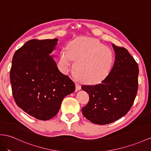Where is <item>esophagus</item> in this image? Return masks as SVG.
<instances>
[{
	"label": "esophagus",
	"mask_w": 151,
	"mask_h": 151,
	"mask_svg": "<svg viewBox=\"0 0 151 151\" xmlns=\"http://www.w3.org/2000/svg\"><path fill=\"white\" fill-rule=\"evenodd\" d=\"M81 89V85L78 83H76V90L80 91Z\"/></svg>",
	"instance_id": "esophagus-1"
}]
</instances>
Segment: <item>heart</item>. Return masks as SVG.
I'll use <instances>...</instances> for the list:
<instances>
[{
  "instance_id": "obj_1",
  "label": "heart",
  "mask_w": 151,
  "mask_h": 151,
  "mask_svg": "<svg viewBox=\"0 0 151 151\" xmlns=\"http://www.w3.org/2000/svg\"><path fill=\"white\" fill-rule=\"evenodd\" d=\"M72 60H76L75 73L79 79L87 83H96L109 74L114 62L111 50L94 38L81 37L68 45L67 50L59 54V66L65 74L71 71Z\"/></svg>"
}]
</instances>
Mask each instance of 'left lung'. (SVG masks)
<instances>
[{
    "label": "left lung",
    "mask_w": 151,
    "mask_h": 151,
    "mask_svg": "<svg viewBox=\"0 0 151 151\" xmlns=\"http://www.w3.org/2000/svg\"><path fill=\"white\" fill-rule=\"evenodd\" d=\"M115 62L110 73L96 86H82L89 101L82 111L91 122L105 125L125 115L132 106L138 91V66L127 50L112 45Z\"/></svg>",
    "instance_id": "left-lung-1"
}]
</instances>
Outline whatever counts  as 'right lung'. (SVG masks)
<instances>
[{"label":"right lung","mask_w":151,"mask_h":151,"mask_svg":"<svg viewBox=\"0 0 151 151\" xmlns=\"http://www.w3.org/2000/svg\"><path fill=\"white\" fill-rule=\"evenodd\" d=\"M57 39L31 40L14 53L10 82L17 105L42 121L55 117L64 97L75 90V83L58 69L51 53Z\"/></svg>","instance_id":"1"}]
</instances>
